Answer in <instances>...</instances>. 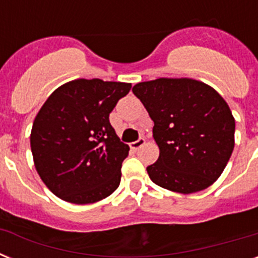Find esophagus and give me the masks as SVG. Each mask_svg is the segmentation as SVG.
Masks as SVG:
<instances>
[{
  "label": "esophagus",
  "instance_id": "esophagus-1",
  "mask_svg": "<svg viewBox=\"0 0 258 258\" xmlns=\"http://www.w3.org/2000/svg\"><path fill=\"white\" fill-rule=\"evenodd\" d=\"M146 143V140L145 138H140L138 141H136V142H132L131 143V149L134 150V151H137V150H140L141 147H142L143 145Z\"/></svg>",
  "mask_w": 258,
  "mask_h": 258
}]
</instances>
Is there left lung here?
<instances>
[{
  "label": "left lung",
  "mask_w": 258,
  "mask_h": 258,
  "mask_svg": "<svg viewBox=\"0 0 258 258\" xmlns=\"http://www.w3.org/2000/svg\"><path fill=\"white\" fill-rule=\"evenodd\" d=\"M133 93L154 121L160 155L147 166L154 183L179 194L206 190L222 174L234 150L235 118L212 86L192 79L138 83Z\"/></svg>",
  "instance_id": "8db88e82"
}]
</instances>
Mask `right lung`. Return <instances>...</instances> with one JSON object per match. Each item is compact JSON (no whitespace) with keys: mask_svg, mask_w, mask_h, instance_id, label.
I'll return each mask as SVG.
<instances>
[{"mask_svg":"<svg viewBox=\"0 0 258 258\" xmlns=\"http://www.w3.org/2000/svg\"><path fill=\"white\" fill-rule=\"evenodd\" d=\"M132 84L77 79L51 93L36 115L31 150L36 170L54 195L92 204L120 184L129 154L109 124V113Z\"/></svg>","mask_w":258,"mask_h":258,"instance_id":"obj_1","label":"right lung"}]
</instances>
